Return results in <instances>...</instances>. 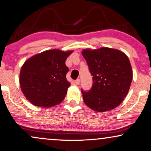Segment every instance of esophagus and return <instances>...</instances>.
Listing matches in <instances>:
<instances>
[{
	"label": "esophagus",
	"mask_w": 151,
	"mask_h": 151,
	"mask_svg": "<svg viewBox=\"0 0 151 151\" xmlns=\"http://www.w3.org/2000/svg\"><path fill=\"white\" fill-rule=\"evenodd\" d=\"M74 83H75L77 85H79V83H80V79H76L75 81H74Z\"/></svg>",
	"instance_id": "obj_1"
}]
</instances>
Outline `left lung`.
Wrapping results in <instances>:
<instances>
[{"instance_id": "8db88e82", "label": "left lung", "mask_w": 151, "mask_h": 151, "mask_svg": "<svg viewBox=\"0 0 151 151\" xmlns=\"http://www.w3.org/2000/svg\"><path fill=\"white\" fill-rule=\"evenodd\" d=\"M93 76L89 91L81 89L83 100L91 109L104 112L116 108L126 97L132 81V70L128 57L118 49L108 47L83 49Z\"/></svg>"}]
</instances>
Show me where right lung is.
<instances>
[{
	"label": "right lung",
	"mask_w": 151,
	"mask_h": 151,
	"mask_svg": "<svg viewBox=\"0 0 151 151\" xmlns=\"http://www.w3.org/2000/svg\"><path fill=\"white\" fill-rule=\"evenodd\" d=\"M72 51L51 49L30 57L22 67L21 88L35 106L51 107L65 99L70 83L66 79L67 58Z\"/></svg>",
	"instance_id": "right-lung-1"
}]
</instances>
